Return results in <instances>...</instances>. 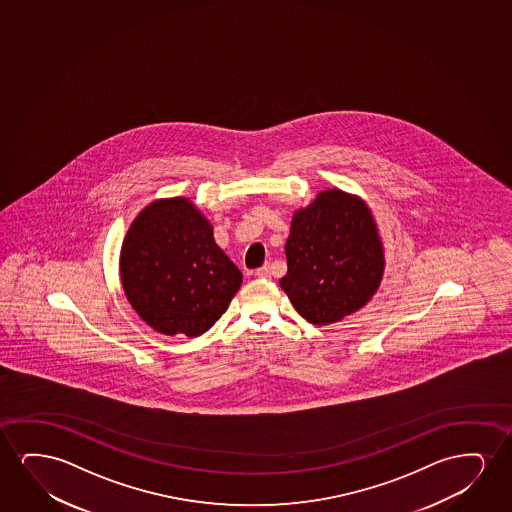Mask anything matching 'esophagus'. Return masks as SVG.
I'll use <instances>...</instances> for the list:
<instances>
[{
    "instance_id": "1",
    "label": "esophagus",
    "mask_w": 512,
    "mask_h": 512,
    "mask_svg": "<svg viewBox=\"0 0 512 512\" xmlns=\"http://www.w3.org/2000/svg\"><path fill=\"white\" fill-rule=\"evenodd\" d=\"M255 276H259L262 280H269V278H271V266L266 264V266L259 267V269L255 271Z\"/></svg>"
}]
</instances>
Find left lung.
<instances>
[{
    "instance_id": "1",
    "label": "left lung",
    "mask_w": 512,
    "mask_h": 512,
    "mask_svg": "<svg viewBox=\"0 0 512 512\" xmlns=\"http://www.w3.org/2000/svg\"><path fill=\"white\" fill-rule=\"evenodd\" d=\"M280 287L299 315L330 325L353 315L378 292L385 250L369 206L341 189L322 190L292 217Z\"/></svg>"
}]
</instances>
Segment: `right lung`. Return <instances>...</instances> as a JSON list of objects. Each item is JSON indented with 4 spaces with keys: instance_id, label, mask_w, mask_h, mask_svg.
<instances>
[{
    "instance_id": "1",
    "label": "right lung",
    "mask_w": 512,
    "mask_h": 512,
    "mask_svg": "<svg viewBox=\"0 0 512 512\" xmlns=\"http://www.w3.org/2000/svg\"><path fill=\"white\" fill-rule=\"evenodd\" d=\"M120 280L134 311L152 329L197 337L211 329L243 274L215 243L213 227L187 197L148 204L120 250Z\"/></svg>"
}]
</instances>
